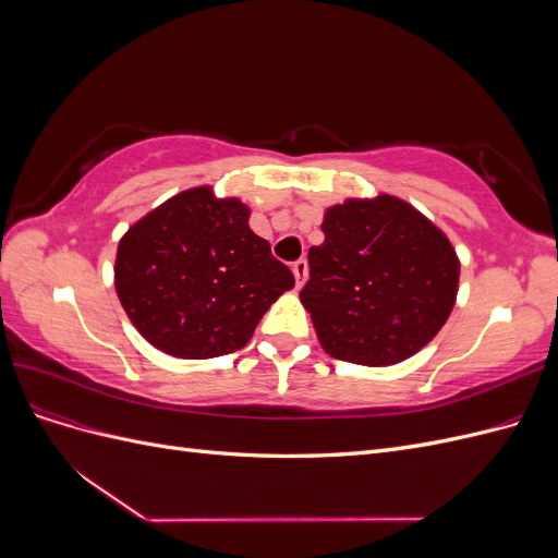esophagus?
Instances as JSON below:
<instances>
[{
  "instance_id": "34e87169",
  "label": "esophagus",
  "mask_w": 558,
  "mask_h": 558,
  "mask_svg": "<svg viewBox=\"0 0 558 558\" xmlns=\"http://www.w3.org/2000/svg\"><path fill=\"white\" fill-rule=\"evenodd\" d=\"M293 275H295V283L302 286L307 281V275H310V267H307V260L300 258L293 263Z\"/></svg>"
}]
</instances>
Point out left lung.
<instances>
[{"label":"left lung","instance_id":"obj_1","mask_svg":"<svg viewBox=\"0 0 558 558\" xmlns=\"http://www.w3.org/2000/svg\"><path fill=\"white\" fill-rule=\"evenodd\" d=\"M320 230L326 242L310 248V281L300 291L320 347L373 367L426 347L459 286V258L445 234L388 195L328 209Z\"/></svg>","mask_w":558,"mask_h":558}]
</instances>
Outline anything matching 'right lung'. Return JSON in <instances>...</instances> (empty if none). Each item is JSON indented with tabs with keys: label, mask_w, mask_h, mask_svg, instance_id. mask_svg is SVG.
<instances>
[{
	"label": "right lung",
	"mask_w": 558,
	"mask_h": 558,
	"mask_svg": "<svg viewBox=\"0 0 558 558\" xmlns=\"http://www.w3.org/2000/svg\"><path fill=\"white\" fill-rule=\"evenodd\" d=\"M295 277L248 228L240 199L185 191L118 244L116 293L146 340L177 359L242 349Z\"/></svg>",
	"instance_id": "right-lung-1"
}]
</instances>
